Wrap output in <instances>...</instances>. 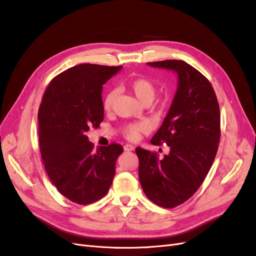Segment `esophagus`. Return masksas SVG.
Instances as JSON below:
<instances>
[{"label":"esophagus","mask_w":256,"mask_h":256,"mask_svg":"<svg viewBox=\"0 0 256 256\" xmlns=\"http://www.w3.org/2000/svg\"><path fill=\"white\" fill-rule=\"evenodd\" d=\"M124 150H125L126 152H134V146L130 145V144H126L125 146H124Z\"/></svg>","instance_id":"34e87169"}]
</instances>
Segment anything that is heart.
<instances>
[{
  "instance_id": "heart-1",
  "label": "heart",
  "mask_w": 256,
  "mask_h": 256,
  "mask_svg": "<svg viewBox=\"0 0 256 256\" xmlns=\"http://www.w3.org/2000/svg\"><path fill=\"white\" fill-rule=\"evenodd\" d=\"M128 88L130 92L136 96V98L142 104H152V100L156 96V85H154L152 81L145 78H136L131 81L128 84ZM116 97V92L114 90H109L104 97L102 106L106 112H109L112 110L114 100ZM147 130V126L143 122H136V124H129L125 127L124 130V134L126 136L129 140H136L140 136L141 132Z\"/></svg>"
}]
</instances>
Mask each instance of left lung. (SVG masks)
<instances>
[{"label":"left lung","instance_id":"8db88e82","mask_svg":"<svg viewBox=\"0 0 256 256\" xmlns=\"http://www.w3.org/2000/svg\"><path fill=\"white\" fill-rule=\"evenodd\" d=\"M147 65L177 74V90L170 110L150 143H166L170 152L136 147L138 178L152 203L173 208L190 198L210 170L220 142V108L205 76L184 60H168Z\"/></svg>","mask_w":256,"mask_h":256}]
</instances>
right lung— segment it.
<instances>
[{"instance_id": "right-lung-1", "label": "right lung", "mask_w": 256, "mask_h": 256, "mask_svg": "<svg viewBox=\"0 0 256 256\" xmlns=\"http://www.w3.org/2000/svg\"><path fill=\"white\" fill-rule=\"evenodd\" d=\"M122 66L81 64L54 78L38 111L40 147L46 172L72 202L86 205L104 198L124 148L120 144L92 150L86 132L104 120L102 85Z\"/></svg>"}]
</instances>
